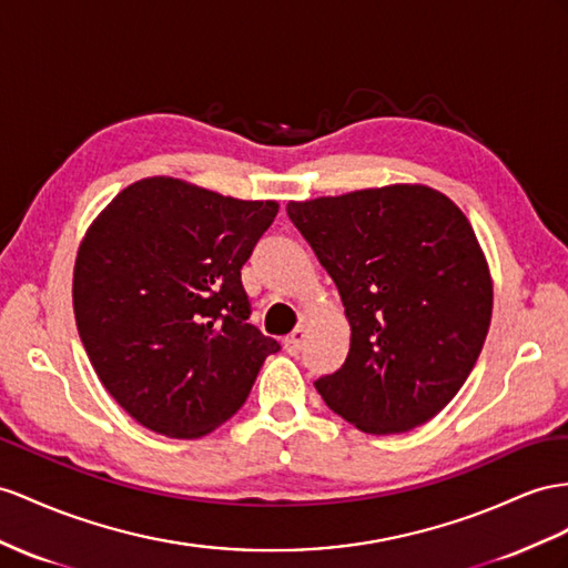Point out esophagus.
<instances>
[{"label": "esophagus", "mask_w": 568, "mask_h": 568, "mask_svg": "<svg viewBox=\"0 0 568 568\" xmlns=\"http://www.w3.org/2000/svg\"><path fill=\"white\" fill-rule=\"evenodd\" d=\"M304 338H307V331H304L302 326H300V328H295V331L290 333V336L285 338V351H287L290 355H297V353L302 351Z\"/></svg>", "instance_id": "34e87169"}]
</instances>
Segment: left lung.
<instances>
[{
  "label": "left lung",
  "instance_id": "obj_1",
  "mask_svg": "<svg viewBox=\"0 0 568 568\" xmlns=\"http://www.w3.org/2000/svg\"><path fill=\"white\" fill-rule=\"evenodd\" d=\"M287 215L336 283L351 322L343 367L316 379L328 408L367 434L444 410L491 318V278L468 217L423 184L290 201Z\"/></svg>",
  "mask_w": 568,
  "mask_h": 568
}]
</instances>
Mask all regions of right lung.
<instances>
[{
    "label": "right lung",
    "mask_w": 568,
    "mask_h": 568,
    "mask_svg": "<svg viewBox=\"0 0 568 568\" xmlns=\"http://www.w3.org/2000/svg\"><path fill=\"white\" fill-rule=\"evenodd\" d=\"M278 203L172 178L114 196L74 266L79 336L108 394L139 425L199 439L235 415L281 351L254 324L242 266Z\"/></svg>",
    "instance_id": "right-lung-1"
}]
</instances>
